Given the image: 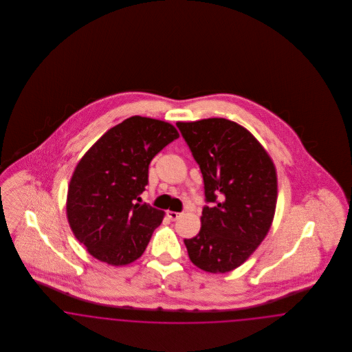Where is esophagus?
<instances>
[{"mask_svg": "<svg viewBox=\"0 0 352 352\" xmlns=\"http://www.w3.org/2000/svg\"><path fill=\"white\" fill-rule=\"evenodd\" d=\"M166 215H168V219H171V220H177V219L181 217V214H179V212H175V211H168Z\"/></svg>", "mask_w": 352, "mask_h": 352, "instance_id": "obj_1", "label": "esophagus"}]
</instances>
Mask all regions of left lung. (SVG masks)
Returning <instances> with one entry per match:
<instances>
[{"mask_svg": "<svg viewBox=\"0 0 352 352\" xmlns=\"http://www.w3.org/2000/svg\"><path fill=\"white\" fill-rule=\"evenodd\" d=\"M199 165L206 203L199 234L184 239L194 265L210 273L240 267L261 244L277 203L276 168L245 128L226 118L177 122Z\"/></svg>", "mask_w": 352, "mask_h": 352, "instance_id": "8db88e82", "label": "left lung"}]
</instances>
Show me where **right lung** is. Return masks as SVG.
<instances>
[{"label":"right lung","mask_w":352,"mask_h":352,"mask_svg":"<svg viewBox=\"0 0 352 352\" xmlns=\"http://www.w3.org/2000/svg\"><path fill=\"white\" fill-rule=\"evenodd\" d=\"M178 137L168 122L133 116L111 128L79 161L68 187V223L95 258L126 265L146 250L164 211L135 201L149 182L151 160Z\"/></svg>","instance_id":"obj_1"}]
</instances>
